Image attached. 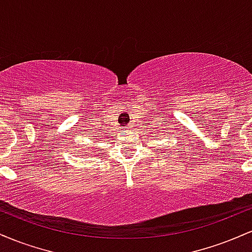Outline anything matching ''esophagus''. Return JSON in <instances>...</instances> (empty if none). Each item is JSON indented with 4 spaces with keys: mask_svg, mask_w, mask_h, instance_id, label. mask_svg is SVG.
Returning <instances> with one entry per match:
<instances>
[{
    "mask_svg": "<svg viewBox=\"0 0 252 252\" xmlns=\"http://www.w3.org/2000/svg\"><path fill=\"white\" fill-rule=\"evenodd\" d=\"M126 130H129V129H131V126H126Z\"/></svg>",
    "mask_w": 252,
    "mask_h": 252,
    "instance_id": "34e87169",
    "label": "esophagus"
}]
</instances>
